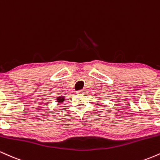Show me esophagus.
I'll list each match as a JSON object with an SVG mask.
<instances>
[{
	"label": "esophagus",
	"instance_id": "1",
	"mask_svg": "<svg viewBox=\"0 0 160 160\" xmlns=\"http://www.w3.org/2000/svg\"><path fill=\"white\" fill-rule=\"evenodd\" d=\"M86 89H80V90H79L78 92V94H83V93H86Z\"/></svg>",
	"mask_w": 160,
	"mask_h": 160
}]
</instances>
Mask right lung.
Wrapping results in <instances>:
<instances>
[{"label":"right lung","mask_w":160,"mask_h":160,"mask_svg":"<svg viewBox=\"0 0 160 160\" xmlns=\"http://www.w3.org/2000/svg\"><path fill=\"white\" fill-rule=\"evenodd\" d=\"M56 100L58 103H62V102H63L64 100H65V98H64L63 96H60V97H58V98H56Z\"/></svg>","instance_id":"1"}]
</instances>
